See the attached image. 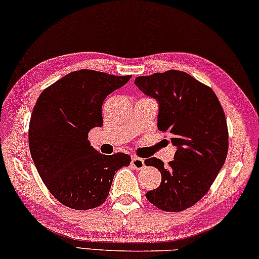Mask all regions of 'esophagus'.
Wrapping results in <instances>:
<instances>
[{
	"label": "esophagus",
	"instance_id": "esophagus-1",
	"mask_svg": "<svg viewBox=\"0 0 259 259\" xmlns=\"http://www.w3.org/2000/svg\"><path fill=\"white\" fill-rule=\"evenodd\" d=\"M132 165L135 169H138V170H140V169H142L145 167V160L142 158H140V157H136V156H133L132 157Z\"/></svg>",
	"mask_w": 259,
	"mask_h": 259
}]
</instances>
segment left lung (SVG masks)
Segmentation results:
<instances>
[{"instance_id": "8db88e82", "label": "left lung", "mask_w": 259, "mask_h": 259, "mask_svg": "<svg viewBox=\"0 0 259 259\" xmlns=\"http://www.w3.org/2000/svg\"><path fill=\"white\" fill-rule=\"evenodd\" d=\"M135 85L158 102L160 132L177 147L168 167L156 157L145 160L162 174L147 200L165 212H180L207 194L227 159V118L214 91L180 70L138 76Z\"/></svg>"}]
</instances>
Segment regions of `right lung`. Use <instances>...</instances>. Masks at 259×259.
<instances>
[{
  "instance_id": "add662e5",
  "label": "right lung",
  "mask_w": 259,
  "mask_h": 259,
  "mask_svg": "<svg viewBox=\"0 0 259 259\" xmlns=\"http://www.w3.org/2000/svg\"><path fill=\"white\" fill-rule=\"evenodd\" d=\"M130 78L81 69L38 96L29 124V147L44 184L64 206L79 210L99 207L117 170L132 162L125 153H100L88 140L92 127L102 126L107 95Z\"/></svg>"
}]
</instances>
